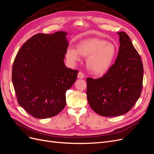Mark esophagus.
Instances as JSON below:
<instances>
[{
    "label": "esophagus",
    "mask_w": 154,
    "mask_h": 154,
    "mask_svg": "<svg viewBox=\"0 0 154 154\" xmlns=\"http://www.w3.org/2000/svg\"><path fill=\"white\" fill-rule=\"evenodd\" d=\"M78 78L82 79L84 78V74H83L82 72H79L78 74Z\"/></svg>",
    "instance_id": "obj_1"
}]
</instances>
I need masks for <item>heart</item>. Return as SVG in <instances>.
Segmentation results:
<instances>
[{
  "mask_svg": "<svg viewBox=\"0 0 154 154\" xmlns=\"http://www.w3.org/2000/svg\"><path fill=\"white\" fill-rule=\"evenodd\" d=\"M76 49L68 48L66 56L69 62L80 61V57L87 58L88 71L95 75H103L109 71L117 54V47L106 40L90 38L83 40L76 45Z\"/></svg>",
  "mask_w": 154,
  "mask_h": 154,
  "instance_id": "heart-1",
  "label": "heart"
}]
</instances>
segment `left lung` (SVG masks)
<instances>
[{
	"instance_id": "obj_1",
	"label": "left lung",
	"mask_w": 154,
	"mask_h": 154,
	"mask_svg": "<svg viewBox=\"0 0 154 154\" xmlns=\"http://www.w3.org/2000/svg\"><path fill=\"white\" fill-rule=\"evenodd\" d=\"M118 35L120 45L115 63L103 77L87 78L88 104L96 113L106 117L128 112L140 97L143 87L140 56L125 32Z\"/></svg>"
}]
</instances>
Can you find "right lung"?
Returning <instances> with one entry per match:
<instances>
[{
	"label": "right lung",
	"instance_id": "right-lung-1",
	"mask_svg": "<svg viewBox=\"0 0 154 154\" xmlns=\"http://www.w3.org/2000/svg\"><path fill=\"white\" fill-rule=\"evenodd\" d=\"M64 31L38 33L27 40L17 54L12 82L18 103L32 117L57 115L66 105V91L78 71L63 62L69 42Z\"/></svg>",
	"mask_w": 154,
	"mask_h": 154
}]
</instances>
